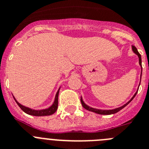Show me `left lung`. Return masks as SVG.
I'll return each mask as SVG.
<instances>
[{
    "label": "left lung",
    "instance_id": "left-lung-1",
    "mask_svg": "<svg viewBox=\"0 0 149 149\" xmlns=\"http://www.w3.org/2000/svg\"><path fill=\"white\" fill-rule=\"evenodd\" d=\"M132 51H134V53L135 54L137 55L138 57H139V65H140V67H141V69H142L141 55L139 54V53L138 52L137 49H136V48L135 47V46L132 45ZM141 76H142V70H141V75H140V81H141ZM139 85H140V84H139ZM137 92H138V89H137V91H136V93H135V94H134V95H133L132 98H131V100H130L129 101H127V103L125 104L124 105H122V107H117V108L113 109V110H100V109H96V108H93V107H91L88 106V105H86V104L84 103V101H83L82 97H81V104H82V106L84 107V108L86 109V110H89V111L93 112V113H97V114H101V115H111V114L116 113H118L119 111H120L122 109H123L125 107L127 106V105L128 104L130 103V102H131L133 99H134V98L135 97V96H136Z\"/></svg>",
    "mask_w": 149,
    "mask_h": 149
}]
</instances>
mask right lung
Instances as JSON below:
<instances>
[{
	"mask_svg": "<svg viewBox=\"0 0 149 149\" xmlns=\"http://www.w3.org/2000/svg\"><path fill=\"white\" fill-rule=\"evenodd\" d=\"M59 92H60V89H58L56 95H55V99H54V101L53 104L51 105L50 107H48V108L43 109V110H33V109L29 108V107H27L24 106V105L21 104L19 102H18V101L15 99L14 96H13V98H14V99H15L17 104L19 106V107H20V108L22 109L24 113L28 114V115L35 116H46L52 115V114L54 113L56 111V110H57V107H58Z\"/></svg>",
	"mask_w": 149,
	"mask_h": 149,
	"instance_id": "add662e5",
	"label": "right lung"
}]
</instances>
